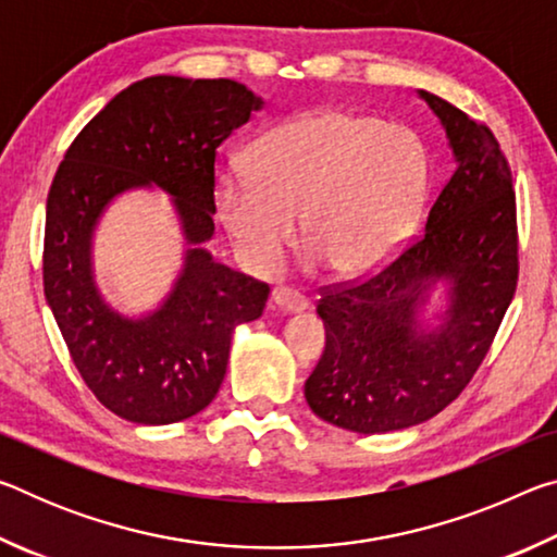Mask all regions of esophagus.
Returning a JSON list of instances; mask_svg holds the SVG:
<instances>
[{
  "label": "esophagus",
  "instance_id": "esophagus-1",
  "mask_svg": "<svg viewBox=\"0 0 557 557\" xmlns=\"http://www.w3.org/2000/svg\"><path fill=\"white\" fill-rule=\"evenodd\" d=\"M270 299H272V305L275 307H280L282 312H305L307 309V305L309 301L299 295V292H295V289H289V287H277V289H272V295H270Z\"/></svg>",
  "mask_w": 557,
  "mask_h": 557
}]
</instances>
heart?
<instances>
[{"label": "heart", "mask_w": 557, "mask_h": 557, "mask_svg": "<svg viewBox=\"0 0 557 557\" xmlns=\"http://www.w3.org/2000/svg\"><path fill=\"white\" fill-rule=\"evenodd\" d=\"M428 149L412 129L319 110L280 122L248 147L245 169L219 174L215 213L256 272H275L297 233L338 277L363 275L418 221Z\"/></svg>", "instance_id": "b5f03b06"}]
</instances>
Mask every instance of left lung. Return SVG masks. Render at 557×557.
Listing matches in <instances>:
<instances>
[{
  "mask_svg": "<svg viewBox=\"0 0 557 557\" xmlns=\"http://www.w3.org/2000/svg\"><path fill=\"white\" fill-rule=\"evenodd\" d=\"M447 132L457 169L422 231L358 282L322 287V361L305 398L336 428L381 435L435 418L474 379L518 282L516 191L494 132L420 90ZM448 285L440 327L417 322L426 292Z\"/></svg>",
  "mask_w": 557,
  "mask_h": 557,
  "instance_id": "left-lung-1",
  "label": "left lung"
}]
</instances>
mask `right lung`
Returning a JSON list of instances; mask_svg holds the SVG:
<instances>
[{"instance_id":"add662e5","label":"right lung","mask_w":557,"mask_h":557,"mask_svg":"<svg viewBox=\"0 0 557 557\" xmlns=\"http://www.w3.org/2000/svg\"><path fill=\"white\" fill-rule=\"evenodd\" d=\"M262 100L228 78L152 75L117 92L78 132L46 201L44 292L71 358L117 418L169 425L219 393L231 334L262 314L265 282L213 262L215 152ZM154 183L175 196L193 248L165 305L143 320L110 310L91 280L89 243L104 206Z\"/></svg>"}]
</instances>
